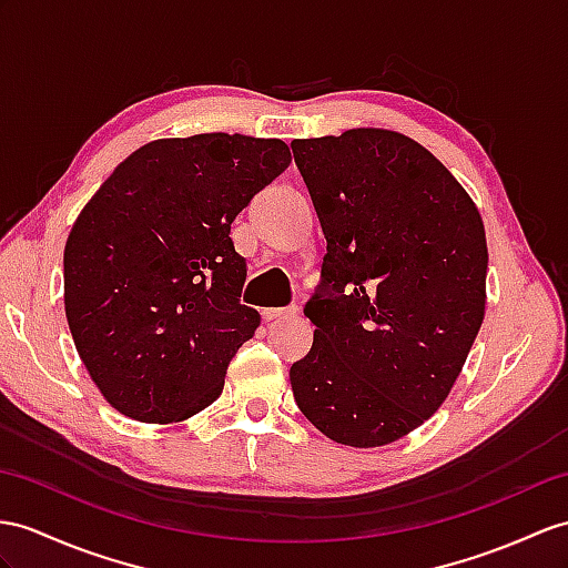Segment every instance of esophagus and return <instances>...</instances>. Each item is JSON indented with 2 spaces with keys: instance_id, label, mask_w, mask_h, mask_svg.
<instances>
[{
  "instance_id": "34e87169",
  "label": "esophagus",
  "mask_w": 568,
  "mask_h": 568,
  "mask_svg": "<svg viewBox=\"0 0 568 568\" xmlns=\"http://www.w3.org/2000/svg\"><path fill=\"white\" fill-rule=\"evenodd\" d=\"M294 315H298V306H286V308H265V311H262V317H265V323L282 321V317H294Z\"/></svg>"
}]
</instances>
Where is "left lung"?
<instances>
[{"instance_id":"1","label":"left lung","mask_w":568,"mask_h":568,"mask_svg":"<svg viewBox=\"0 0 568 568\" xmlns=\"http://www.w3.org/2000/svg\"><path fill=\"white\" fill-rule=\"evenodd\" d=\"M292 149L327 241L303 308L313 347L288 371L294 399L337 444H393L444 405L481 327V216L399 132L358 128Z\"/></svg>"}]
</instances>
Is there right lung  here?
Instances as JSON below:
<instances>
[{
  "instance_id": "obj_1",
  "label": "right lung",
  "mask_w": 568,
  "mask_h": 568,
  "mask_svg": "<svg viewBox=\"0 0 568 568\" xmlns=\"http://www.w3.org/2000/svg\"><path fill=\"white\" fill-rule=\"evenodd\" d=\"M292 163L282 140L210 132L140 146L74 221L64 313L120 414L173 424L210 407L260 315L241 303L231 224Z\"/></svg>"
}]
</instances>
